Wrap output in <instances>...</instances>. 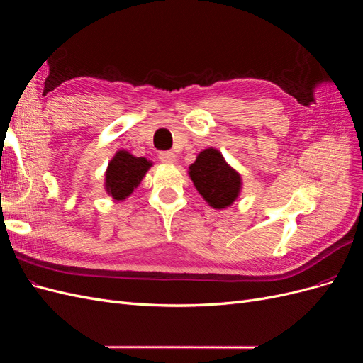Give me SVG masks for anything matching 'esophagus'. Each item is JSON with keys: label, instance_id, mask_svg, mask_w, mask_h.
<instances>
[{"label": "esophagus", "instance_id": "esophagus-1", "mask_svg": "<svg viewBox=\"0 0 363 363\" xmlns=\"http://www.w3.org/2000/svg\"><path fill=\"white\" fill-rule=\"evenodd\" d=\"M159 159H160L163 163H174V162H177V156H175L172 151H162V152H159Z\"/></svg>", "mask_w": 363, "mask_h": 363}]
</instances>
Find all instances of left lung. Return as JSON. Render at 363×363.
Here are the masks:
<instances>
[{
    "label": "left lung",
    "instance_id": "obj_1",
    "mask_svg": "<svg viewBox=\"0 0 363 363\" xmlns=\"http://www.w3.org/2000/svg\"><path fill=\"white\" fill-rule=\"evenodd\" d=\"M189 177L196 191L213 208L232 206L240 192V175L215 148L201 151L189 167Z\"/></svg>",
    "mask_w": 363,
    "mask_h": 363
}]
</instances>
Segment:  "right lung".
Here are the masks:
<instances>
[{
	"label": "right lung",
	"mask_w": 363,
	"mask_h": 363,
	"mask_svg": "<svg viewBox=\"0 0 363 363\" xmlns=\"http://www.w3.org/2000/svg\"><path fill=\"white\" fill-rule=\"evenodd\" d=\"M151 167L145 157H135L128 151H118L106 171V191L121 201L133 192Z\"/></svg>",
	"instance_id": "obj_1"
}]
</instances>
